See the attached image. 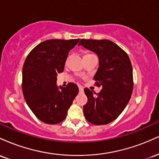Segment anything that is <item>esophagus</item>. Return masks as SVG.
<instances>
[{
	"label": "esophagus",
	"instance_id": "esophagus-1",
	"mask_svg": "<svg viewBox=\"0 0 159 159\" xmlns=\"http://www.w3.org/2000/svg\"><path fill=\"white\" fill-rule=\"evenodd\" d=\"M78 88H79V92H83V90H84L83 87H81V86H79V87H78Z\"/></svg>",
	"mask_w": 159,
	"mask_h": 159
}]
</instances>
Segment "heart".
Returning <instances> with one entry per match:
<instances>
[{"label": "heart", "mask_w": 159, "mask_h": 159, "mask_svg": "<svg viewBox=\"0 0 159 159\" xmlns=\"http://www.w3.org/2000/svg\"><path fill=\"white\" fill-rule=\"evenodd\" d=\"M92 56H94V55H93V54H90V53H86L84 55V58L89 57H92ZM69 57L67 58L66 61V62H67V61H68V60H69Z\"/></svg>", "instance_id": "1"}]
</instances>
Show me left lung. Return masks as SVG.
Returning a JSON list of instances; mask_svg holds the SVG:
<instances>
[{"label": "left lung", "mask_w": 159, "mask_h": 159, "mask_svg": "<svg viewBox=\"0 0 159 159\" xmlns=\"http://www.w3.org/2000/svg\"><path fill=\"white\" fill-rule=\"evenodd\" d=\"M78 45L96 53L99 66L93 79L102 90L96 93L84 89L86 120L94 125H105L116 120L126 107L133 90L132 66L128 54L108 39H82Z\"/></svg>", "instance_id": "8db88e82"}]
</instances>
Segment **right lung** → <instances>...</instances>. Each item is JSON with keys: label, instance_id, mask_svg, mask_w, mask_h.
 <instances>
[{"label": "right lung", "instance_id": "right-lung-1", "mask_svg": "<svg viewBox=\"0 0 159 159\" xmlns=\"http://www.w3.org/2000/svg\"><path fill=\"white\" fill-rule=\"evenodd\" d=\"M79 39H48L37 45L27 55L22 69V92L25 101L39 120L57 124L78 93V86H57V75L64 69L69 52Z\"/></svg>", "mask_w": 159, "mask_h": 159}]
</instances>
